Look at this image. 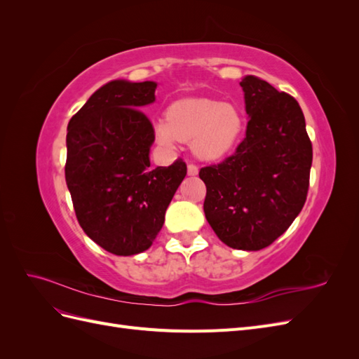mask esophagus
<instances>
[{"label":"esophagus","mask_w":359,"mask_h":359,"mask_svg":"<svg viewBox=\"0 0 359 359\" xmlns=\"http://www.w3.org/2000/svg\"><path fill=\"white\" fill-rule=\"evenodd\" d=\"M187 172H189V175L190 177H194V175H198V172H199V168L194 165V163H189V166H187Z\"/></svg>","instance_id":"1"}]
</instances>
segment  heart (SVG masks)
I'll return each mask as SVG.
<instances>
[{
	"label": "heart",
	"mask_w": 359,
	"mask_h": 359,
	"mask_svg": "<svg viewBox=\"0 0 359 359\" xmlns=\"http://www.w3.org/2000/svg\"><path fill=\"white\" fill-rule=\"evenodd\" d=\"M244 119L238 107L211 99H184L168 109L166 119L156 123L161 144L191 140L194 154L203 160H219L229 154L240 140Z\"/></svg>",
	"instance_id": "1"
}]
</instances>
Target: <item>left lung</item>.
<instances>
[{
  "label": "left lung",
  "mask_w": 359,
  "mask_h": 359,
  "mask_svg": "<svg viewBox=\"0 0 359 359\" xmlns=\"http://www.w3.org/2000/svg\"><path fill=\"white\" fill-rule=\"evenodd\" d=\"M245 137L219 165L201 169L205 217L232 248L273 244L307 199L313 148L298 102L266 81L245 76Z\"/></svg>",
  "instance_id": "obj_1"
}]
</instances>
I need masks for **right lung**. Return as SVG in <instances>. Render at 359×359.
<instances>
[{"label":"right lung","mask_w":359,"mask_h":359,"mask_svg":"<svg viewBox=\"0 0 359 359\" xmlns=\"http://www.w3.org/2000/svg\"><path fill=\"white\" fill-rule=\"evenodd\" d=\"M157 83L112 81L97 90L67 127L66 182L83 232L106 252L132 256L156 240L187 173L181 158L151 169L154 127L140 111Z\"/></svg>","instance_id":"right-lung-1"}]
</instances>
